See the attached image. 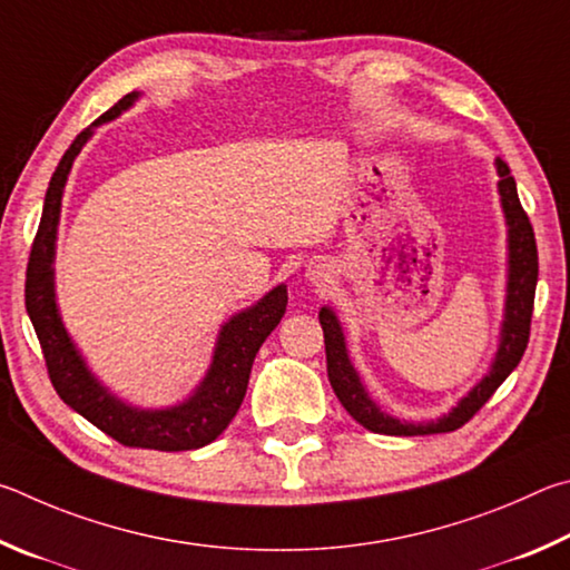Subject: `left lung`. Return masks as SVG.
Returning <instances> with one entry per match:
<instances>
[{"label":"left lung","mask_w":570,"mask_h":570,"mask_svg":"<svg viewBox=\"0 0 570 570\" xmlns=\"http://www.w3.org/2000/svg\"><path fill=\"white\" fill-rule=\"evenodd\" d=\"M498 169V193H501V205L508 225V285H505V315L501 325V343H498L495 361L491 371L458 403L451 413L438 417L431 423H405L401 417H393L377 407L371 395L357 377L355 367L347 357L343 327L337 323L333 307H323L321 325L325 333V357H327V377L337 395V401L351 413L357 423L367 431L381 435H431V433H451L455 428L465 425L471 417L488 403L498 385H501L513 367L521 363L528 347V335H531V317H533V297L538 283V249L535 235L528 219L525 209L518 199L515 179L511 169L501 157L495 159Z\"/></svg>","instance_id":"left-lung-1"}]
</instances>
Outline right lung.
<instances>
[{
  "label": "right lung",
  "mask_w": 570,
  "mask_h": 570,
  "mask_svg": "<svg viewBox=\"0 0 570 570\" xmlns=\"http://www.w3.org/2000/svg\"><path fill=\"white\" fill-rule=\"evenodd\" d=\"M137 97V92L125 95L112 109H107L97 119L95 127L125 112L127 107H132ZM89 137H92V127H87L85 132L75 137V142L69 145L65 157L59 159L52 179H49L42 219H39L27 265L24 305L39 337V345H42L49 381H52L57 395L72 411L87 417L89 423L97 425L109 438H115L117 443L167 453L195 451V448L213 443L243 405L249 371H253L259 345L265 343V337L275 331L285 315L287 287L277 285L257 305L229 317L217 335L215 355L205 381L197 385V391L185 403L159 407V411H142V407H132L119 401L87 367L85 357L79 355L72 337L65 331L55 301L52 263L62 193L75 157Z\"/></svg>",
  "instance_id": "1"
}]
</instances>
